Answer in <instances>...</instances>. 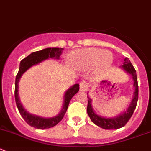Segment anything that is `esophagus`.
Returning a JSON list of instances; mask_svg holds the SVG:
<instances>
[{
    "instance_id": "esophagus-1",
    "label": "esophagus",
    "mask_w": 151,
    "mask_h": 151,
    "mask_svg": "<svg viewBox=\"0 0 151 151\" xmlns=\"http://www.w3.org/2000/svg\"><path fill=\"white\" fill-rule=\"evenodd\" d=\"M88 88V83L86 82V81H82V82L80 83V91H87Z\"/></svg>"
}]
</instances>
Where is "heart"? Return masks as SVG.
Wrapping results in <instances>:
<instances>
[{"label":"heart","mask_w":151,"mask_h":151,"mask_svg":"<svg viewBox=\"0 0 151 151\" xmlns=\"http://www.w3.org/2000/svg\"><path fill=\"white\" fill-rule=\"evenodd\" d=\"M70 61L76 67L82 68L94 67L97 71H101L110 67L113 61V56L107 50L87 48L74 52L71 55Z\"/></svg>","instance_id":"obj_1"}]
</instances>
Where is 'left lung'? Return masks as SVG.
Masks as SVG:
<instances>
[{"instance_id": "8db88e82", "label": "left lung", "mask_w": 151, "mask_h": 151, "mask_svg": "<svg viewBox=\"0 0 151 151\" xmlns=\"http://www.w3.org/2000/svg\"><path fill=\"white\" fill-rule=\"evenodd\" d=\"M121 68H122L124 71H126L127 74H130L132 76V78L133 80V86L135 88V91L133 92V97L130 101V104L128 106L127 109L126 111L121 113L120 115L113 118H105L101 115H98L95 113L92 107L91 101L92 100L88 97V93H87V98H88V106H87V113L89 116L90 119L93 123L96 124L97 126L103 128L105 129H116L122 127L124 126L129 118L133 115V112L136 109V104H137L138 98H139V86H138L137 77H136V71L135 70L134 67L130 63L129 59L127 57L124 60V64L120 66Z\"/></svg>"}]
</instances>
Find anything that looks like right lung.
<instances>
[{"label": "right lung", "instance_id": "add662e5", "mask_svg": "<svg viewBox=\"0 0 151 151\" xmlns=\"http://www.w3.org/2000/svg\"><path fill=\"white\" fill-rule=\"evenodd\" d=\"M63 48H60V47H47V48L43 49L42 50L33 52L30 53L29 56L25 57L24 59L21 61L20 65H19V70L16 75L15 78V103H16L17 107H18V111L20 112L22 118L24 119L25 122L33 127L36 128V129H48V128L53 127L56 126L60 121L62 120L64 117L67 111L68 106L70 101L73 96H74L75 94L78 92L80 89V86L79 84H74V86L69 88L67 91H65L64 95V101H63V109H61L60 113L57 115L52 118H42V117L38 116V115H33L29 112H28L26 109L24 108L23 105L21 103L19 95H18V83L22 77V74L27 71L29 68L32 66L38 65L39 63L45 61L49 58L51 59H60V55L63 53Z\"/></svg>", "mask_w": 151, "mask_h": 151}]
</instances>
